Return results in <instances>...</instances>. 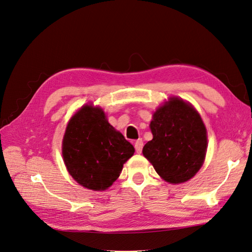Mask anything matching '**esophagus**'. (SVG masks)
I'll return each mask as SVG.
<instances>
[{
    "label": "esophagus",
    "mask_w": 252,
    "mask_h": 252,
    "mask_svg": "<svg viewBox=\"0 0 252 252\" xmlns=\"http://www.w3.org/2000/svg\"><path fill=\"white\" fill-rule=\"evenodd\" d=\"M134 149H136V152L138 154L140 153H142V149H143V141L142 139H139L136 141V143H134Z\"/></svg>",
    "instance_id": "1"
}]
</instances>
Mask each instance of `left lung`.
<instances>
[{
    "label": "left lung",
    "mask_w": 252,
    "mask_h": 252,
    "mask_svg": "<svg viewBox=\"0 0 252 252\" xmlns=\"http://www.w3.org/2000/svg\"><path fill=\"white\" fill-rule=\"evenodd\" d=\"M153 139L143 147V155L165 182L189 181L204 162L207 132L203 121L190 103L171 97L153 114Z\"/></svg>",
    "instance_id": "8db88e82"
}]
</instances>
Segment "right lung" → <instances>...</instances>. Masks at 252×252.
I'll use <instances>...</instances> for the list:
<instances>
[{
  "instance_id": "right-lung-1",
  "label": "right lung",
  "mask_w": 252,
  "mask_h": 252,
  "mask_svg": "<svg viewBox=\"0 0 252 252\" xmlns=\"http://www.w3.org/2000/svg\"><path fill=\"white\" fill-rule=\"evenodd\" d=\"M133 153V146L109 124L100 107L83 106L67 124L63 159L72 179L85 188L108 189Z\"/></svg>"
}]
</instances>
